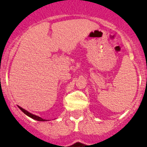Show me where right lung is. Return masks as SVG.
<instances>
[{"label":"right lung","mask_w":147,"mask_h":147,"mask_svg":"<svg viewBox=\"0 0 147 147\" xmlns=\"http://www.w3.org/2000/svg\"><path fill=\"white\" fill-rule=\"evenodd\" d=\"M19 108L20 110H21L22 111L24 112V114H26L27 116L30 117L31 118H33V119H34V120H36V121H46V120H44V119L41 118L40 117H38V116H36V115L32 114H31V113H30V112H28V111H26V110H24V108H22V107H19Z\"/></svg>","instance_id":"add662e5"}]
</instances>
